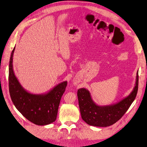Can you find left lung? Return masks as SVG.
<instances>
[{
	"instance_id": "left-lung-1",
	"label": "left lung",
	"mask_w": 147,
	"mask_h": 147,
	"mask_svg": "<svg viewBox=\"0 0 147 147\" xmlns=\"http://www.w3.org/2000/svg\"><path fill=\"white\" fill-rule=\"evenodd\" d=\"M139 76L137 72L135 86L128 96L115 104L99 106L93 101L91 94L86 88H80L78 98L82 120L89 125L107 127L112 125L123 115L134 101L138 90Z\"/></svg>"
}]
</instances>
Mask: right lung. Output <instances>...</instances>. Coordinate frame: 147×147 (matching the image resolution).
Instances as JSON below:
<instances>
[{"instance_id": "1", "label": "right lung", "mask_w": 147, "mask_h": 147, "mask_svg": "<svg viewBox=\"0 0 147 147\" xmlns=\"http://www.w3.org/2000/svg\"><path fill=\"white\" fill-rule=\"evenodd\" d=\"M15 47L11 54L9 63V91L18 111L28 120L37 125L44 126L55 121L60 99L65 91L67 81L57 85L48 92L34 94L23 88L16 77L13 67Z\"/></svg>"}]
</instances>
